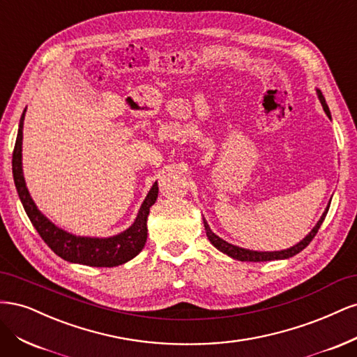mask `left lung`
Returning a JSON list of instances; mask_svg holds the SVG:
<instances>
[{"mask_svg":"<svg viewBox=\"0 0 357 357\" xmlns=\"http://www.w3.org/2000/svg\"><path fill=\"white\" fill-rule=\"evenodd\" d=\"M317 96H319V100H320V102H321L323 110H325V113H326L328 117L331 119V112H329V107H328V104H326V101H325V96L321 95L320 91H317ZM329 205H331V204H328V207H326L325 213L321 214L320 220L317 222V225L314 226V228L311 229V232L305 236L304 240L299 241V243L295 244L294 247L286 248V250H280V252H256V250H248V248H243V247H238V245L229 244L228 241L222 240L220 236H218V235H215V234L210 229V226H208L207 220H205L204 218H202V220H204V228H205V232H207V236H208L210 243H211L215 248H218V250H220V252L225 253V255L231 256L232 259H236V261H241V262L278 261V259H289V257H291V256L298 255L299 252L304 250V248L312 241V238H314V236H316L317 231L320 229V226H321L323 220H325V218H326L328 210H329Z\"/></svg>","mask_w":357,"mask_h":357,"instance_id":"1","label":"left lung"}]
</instances>
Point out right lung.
Instances as JSON below:
<instances>
[{
  "instance_id": "obj_1",
  "label": "right lung",
  "mask_w": 357,
  "mask_h": 357,
  "mask_svg": "<svg viewBox=\"0 0 357 357\" xmlns=\"http://www.w3.org/2000/svg\"><path fill=\"white\" fill-rule=\"evenodd\" d=\"M25 112L26 109L24 110L22 116H20L17 138L13 150V178L20 202H22L31 223L34 225V228L37 229L41 238L45 240V243L59 257H62L63 261H68L73 264L110 268L131 261V259H134L143 250V247L146 244L147 215L150 207L156 202L158 198V181H155L152 189L149 190L146 199L143 201L142 207H139L134 223L121 234L109 236V238H92V236H77L58 228L55 223H52L46 215L37 208L36 202L32 201L29 195L24 178L22 138Z\"/></svg>"
}]
</instances>
